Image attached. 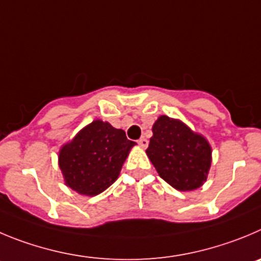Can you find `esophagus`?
<instances>
[{"label":"esophagus","instance_id":"obj_1","mask_svg":"<svg viewBox=\"0 0 261 261\" xmlns=\"http://www.w3.org/2000/svg\"><path fill=\"white\" fill-rule=\"evenodd\" d=\"M138 144L140 145L142 148H147L148 147V140L145 138H140L138 140Z\"/></svg>","mask_w":261,"mask_h":261}]
</instances>
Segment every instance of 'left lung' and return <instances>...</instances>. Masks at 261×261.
<instances>
[{
    "mask_svg": "<svg viewBox=\"0 0 261 261\" xmlns=\"http://www.w3.org/2000/svg\"><path fill=\"white\" fill-rule=\"evenodd\" d=\"M145 150L158 175L172 188L191 192L207 180L213 161L208 140L180 119L160 116Z\"/></svg>",
    "mask_w": 261,
    "mask_h": 261,
    "instance_id": "8db88e82",
    "label": "left lung"
}]
</instances>
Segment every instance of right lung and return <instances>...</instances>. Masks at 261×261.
Returning a JSON list of instances; mask_svg holds the SVG:
<instances>
[{"instance_id": "add662e5", "label": "right lung", "mask_w": 261, "mask_h": 261, "mask_svg": "<svg viewBox=\"0 0 261 261\" xmlns=\"http://www.w3.org/2000/svg\"><path fill=\"white\" fill-rule=\"evenodd\" d=\"M136 143L125 131L95 119L59 150V167L65 186L79 194L94 197L113 184Z\"/></svg>"}]
</instances>
